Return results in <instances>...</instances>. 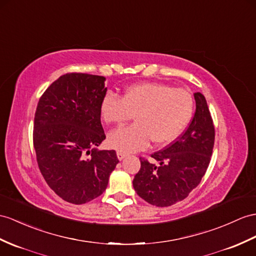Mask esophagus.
I'll return each instance as SVG.
<instances>
[{
  "label": "esophagus",
  "instance_id": "34e87169",
  "mask_svg": "<svg viewBox=\"0 0 256 256\" xmlns=\"http://www.w3.org/2000/svg\"><path fill=\"white\" fill-rule=\"evenodd\" d=\"M117 158H118V160H124V158H126V153L118 151V152H117Z\"/></svg>",
  "mask_w": 256,
  "mask_h": 256
}]
</instances>
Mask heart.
<instances>
[{
  "label": "heart",
  "mask_w": 256,
  "mask_h": 256,
  "mask_svg": "<svg viewBox=\"0 0 256 256\" xmlns=\"http://www.w3.org/2000/svg\"><path fill=\"white\" fill-rule=\"evenodd\" d=\"M100 112L105 122L117 126L134 116V124L116 129L108 136L110 148L130 153L146 148L150 140L155 146L175 141L192 120L194 100L188 90L146 82L128 86L122 98L108 93Z\"/></svg>",
  "instance_id": "heart-1"
}]
</instances>
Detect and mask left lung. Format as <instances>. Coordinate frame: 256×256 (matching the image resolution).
<instances>
[{
	"instance_id": "obj_1",
	"label": "left lung",
	"mask_w": 256,
	"mask_h": 256,
	"mask_svg": "<svg viewBox=\"0 0 256 256\" xmlns=\"http://www.w3.org/2000/svg\"><path fill=\"white\" fill-rule=\"evenodd\" d=\"M196 113L186 132L164 150L140 158L134 188L140 198L158 208L170 206L189 196L201 182L213 153L215 128L206 100L194 93Z\"/></svg>"
}]
</instances>
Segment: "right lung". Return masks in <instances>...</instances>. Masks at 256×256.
<instances>
[{
  "mask_svg": "<svg viewBox=\"0 0 256 256\" xmlns=\"http://www.w3.org/2000/svg\"><path fill=\"white\" fill-rule=\"evenodd\" d=\"M104 81L96 74H63L43 93L34 114L39 170L50 188L72 204L101 196L120 162L114 150L96 148L105 139L100 112Z\"/></svg>",
  "mask_w": 256,
  "mask_h": 256,
  "instance_id": "add662e5",
  "label": "right lung"
}]
</instances>
